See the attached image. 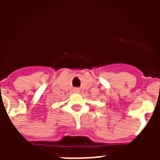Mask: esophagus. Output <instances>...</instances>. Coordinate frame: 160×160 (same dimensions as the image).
I'll return each mask as SVG.
<instances>
[{
    "instance_id": "1",
    "label": "esophagus",
    "mask_w": 160,
    "mask_h": 160,
    "mask_svg": "<svg viewBox=\"0 0 160 160\" xmlns=\"http://www.w3.org/2000/svg\"><path fill=\"white\" fill-rule=\"evenodd\" d=\"M74 91H75V93H79L80 92V90L79 89H74Z\"/></svg>"
}]
</instances>
